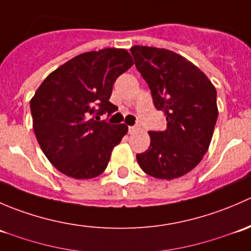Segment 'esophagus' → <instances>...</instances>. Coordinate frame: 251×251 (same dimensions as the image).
I'll use <instances>...</instances> for the list:
<instances>
[{
	"label": "esophagus",
	"instance_id": "esophagus-1",
	"mask_svg": "<svg viewBox=\"0 0 251 251\" xmlns=\"http://www.w3.org/2000/svg\"><path fill=\"white\" fill-rule=\"evenodd\" d=\"M137 130V126H128V133H132Z\"/></svg>",
	"mask_w": 251,
	"mask_h": 251
}]
</instances>
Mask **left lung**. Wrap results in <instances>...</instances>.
I'll list each match as a JSON object with an SVG mask.
<instances>
[{"instance_id": "obj_1", "label": "left lung", "mask_w": 251, "mask_h": 251, "mask_svg": "<svg viewBox=\"0 0 251 251\" xmlns=\"http://www.w3.org/2000/svg\"><path fill=\"white\" fill-rule=\"evenodd\" d=\"M131 53L154 107L168 121L165 131H149L151 146L136 155L138 164L155 178L183 176L201 163L211 142L216 90L201 69L173 50L133 46Z\"/></svg>"}]
</instances>
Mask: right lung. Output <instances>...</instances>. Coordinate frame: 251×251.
<instances>
[{"mask_svg":"<svg viewBox=\"0 0 251 251\" xmlns=\"http://www.w3.org/2000/svg\"><path fill=\"white\" fill-rule=\"evenodd\" d=\"M132 65L125 50H92L63 64L37 88L30 102L34 132L60 173L86 179L107 169L127 126L113 125L100 116L118 109L109 102L113 85Z\"/></svg>","mask_w":251,"mask_h":251,"instance_id":"right-lung-1","label":"right lung"}]
</instances>
